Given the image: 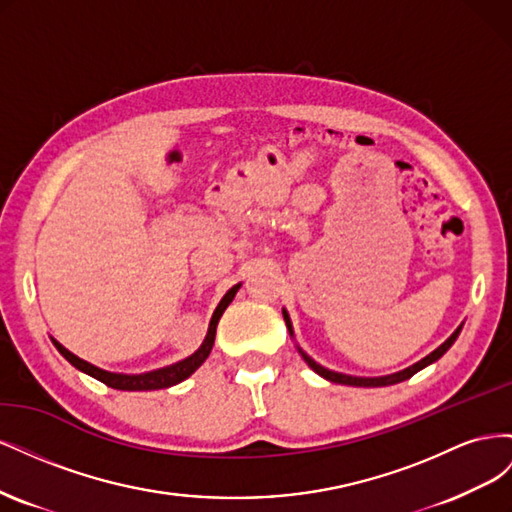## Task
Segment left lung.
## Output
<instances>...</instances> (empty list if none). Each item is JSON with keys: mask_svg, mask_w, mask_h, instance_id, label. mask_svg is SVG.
<instances>
[{"mask_svg": "<svg viewBox=\"0 0 512 512\" xmlns=\"http://www.w3.org/2000/svg\"><path fill=\"white\" fill-rule=\"evenodd\" d=\"M284 320H286V327H288V331H290V337H294V331H292V322H290V318H288V312L284 309ZM461 327L463 324H459L457 327V331L446 339V342L442 344V346H438L436 350H433L431 354H427L425 359H421L418 363H414V365H410V367H406V369H401V371H397V374H391V376H380V378H359V376H346V374H337V371H331V369H327V367H322L320 363H316L312 356H307L299 346V354L303 356V361L312 367L318 376H322L324 380H329V382H335V384H348V386H369V389H374V386H389V384H397V382H404V380H408V378H412L416 371H421V369H425L427 365H431V363H436L440 356L451 348L453 344H455V339L459 337V333H461Z\"/></svg>", "mask_w": 512, "mask_h": 512, "instance_id": "left-lung-1", "label": "left lung"}]
</instances>
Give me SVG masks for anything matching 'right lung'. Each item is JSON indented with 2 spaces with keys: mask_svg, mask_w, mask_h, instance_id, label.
Listing matches in <instances>:
<instances>
[{
  "mask_svg": "<svg viewBox=\"0 0 512 512\" xmlns=\"http://www.w3.org/2000/svg\"><path fill=\"white\" fill-rule=\"evenodd\" d=\"M239 288H241V284L232 286L224 294V299L220 301V305L215 307V312H213L211 322H209V331H207L205 342L200 344V348L194 354H190L188 359H183V361L173 363V365H168V367H162V369H156V371H147V374H132V376L130 374H113V371L100 369L96 365H91V363L79 359V356L72 354L68 348L61 346L57 339H53V344H55V348L61 352V356H64L68 363H72L76 369L85 371L87 376L104 382L106 386H111V389H117V391H156V389H168V386L179 384L185 378H190L194 371L207 361V356H209V352L213 348V342H215V329H218V322H220V318L224 314V309L232 303V299H235V294H237Z\"/></svg>",
  "mask_w": 512,
  "mask_h": 512,
  "instance_id": "add662e5",
  "label": "right lung"
}]
</instances>
